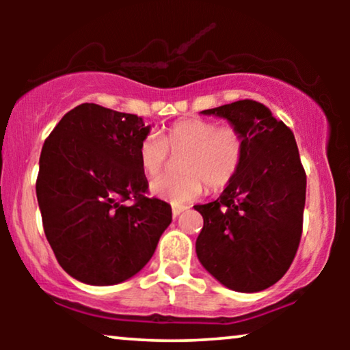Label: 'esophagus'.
Returning <instances> with one entry per match:
<instances>
[{
  "label": "esophagus",
  "mask_w": 350,
  "mask_h": 350,
  "mask_svg": "<svg viewBox=\"0 0 350 350\" xmlns=\"http://www.w3.org/2000/svg\"><path fill=\"white\" fill-rule=\"evenodd\" d=\"M185 210H186V207H174L172 208V217L176 218L181 212H185Z\"/></svg>",
  "instance_id": "34e87169"
}]
</instances>
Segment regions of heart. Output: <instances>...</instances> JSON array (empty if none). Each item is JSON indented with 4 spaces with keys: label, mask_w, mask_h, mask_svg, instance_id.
I'll list each match as a JSON object with an SVG mask.
<instances>
[{
    "label": "heart",
    "mask_w": 350,
    "mask_h": 350,
    "mask_svg": "<svg viewBox=\"0 0 350 350\" xmlns=\"http://www.w3.org/2000/svg\"><path fill=\"white\" fill-rule=\"evenodd\" d=\"M170 154H185L178 178H159L151 183V193L162 200L183 207L199 199L204 183L210 191H221L236 178L245 159L247 137L231 124L218 126L200 118L181 119L162 133L146 135L138 145V164L148 178H154L165 167Z\"/></svg>",
    "instance_id": "1"
}]
</instances>
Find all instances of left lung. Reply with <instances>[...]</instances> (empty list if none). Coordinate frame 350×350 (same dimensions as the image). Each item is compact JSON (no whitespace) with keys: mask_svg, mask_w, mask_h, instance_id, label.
Segmentation results:
<instances>
[{"mask_svg":"<svg viewBox=\"0 0 350 350\" xmlns=\"http://www.w3.org/2000/svg\"><path fill=\"white\" fill-rule=\"evenodd\" d=\"M247 137L236 178L213 202L194 205L204 228L196 241L202 266L234 291L253 293L288 271L303 234L306 172L295 135L253 100L204 109Z\"/></svg>","mask_w":350,"mask_h":350,"instance_id":"1","label":"left lung"}]
</instances>
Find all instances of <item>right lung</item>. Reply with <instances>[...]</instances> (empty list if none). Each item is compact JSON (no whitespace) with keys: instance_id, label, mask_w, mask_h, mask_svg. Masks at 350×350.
I'll return each instance as SVG.
<instances>
[{"instance_id":"1","label":"right lung","mask_w":350,"mask_h":350,"mask_svg":"<svg viewBox=\"0 0 350 350\" xmlns=\"http://www.w3.org/2000/svg\"><path fill=\"white\" fill-rule=\"evenodd\" d=\"M148 133L137 114L83 103L42 145L36 178L42 228L76 280L102 286L131 279L172 221L169 204L146 198L137 151Z\"/></svg>"}]
</instances>
